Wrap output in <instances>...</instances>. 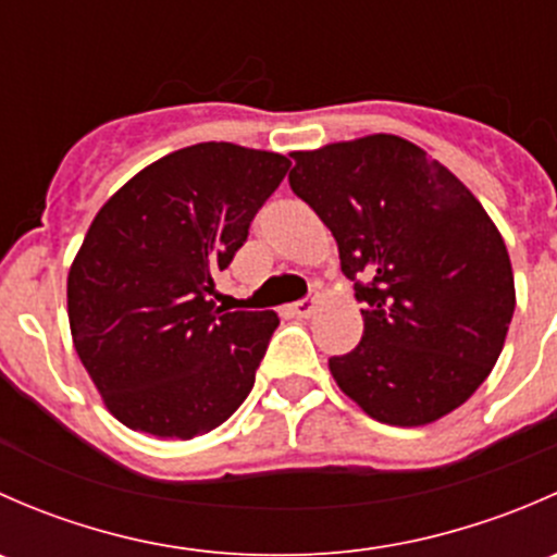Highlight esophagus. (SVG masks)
I'll return each mask as SVG.
<instances>
[{"label": "esophagus", "instance_id": "1", "mask_svg": "<svg viewBox=\"0 0 557 557\" xmlns=\"http://www.w3.org/2000/svg\"><path fill=\"white\" fill-rule=\"evenodd\" d=\"M318 307H320V296L318 294H310V296H307V299L296 301V305L290 307V312H294L296 318H310V314L318 312Z\"/></svg>", "mask_w": 557, "mask_h": 557}]
</instances>
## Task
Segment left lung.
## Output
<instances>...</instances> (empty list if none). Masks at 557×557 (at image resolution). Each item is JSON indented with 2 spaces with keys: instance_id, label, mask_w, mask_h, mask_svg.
I'll use <instances>...</instances> for the list:
<instances>
[{
  "instance_id": "obj_1",
  "label": "left lung",
  "mask_w": 557,
  "mask_h": 557,
  "mask_svg": "<svg viewBox=\"0 0 557 557\" xmlns=\"http://www.w3.org/2000/svg\"><path fill=\"white\" fill-rule=\"evenodd\" d=\"M288 183L331 228L367 305L329 358L345 396L387 425H429L491 374L515 312L507 245L476 196L396 134L290 153Z\"/></svg>"
}]
</instances>
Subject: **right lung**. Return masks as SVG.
I'll list each match as a JSON object with an SVG mask.
<instances>
[{
	"instance_id": "obj_1",
	"label": "right lung",
	"mask_w": 557,
	"mask_h": 557,
	"mask_svg": "<svg viewBox=\"0 0 557 557\" xmlns=\"http://www.w3.org/2000/svg\"><path fill=\"white\" fill-rule=\"evenodd\" d=\"M290 161L232 143L174 150L94 218L66 277L75 350L104 407L156 440H194L237 412L280 325L223 312L215 277Z\"/></svg>"
}]
</instances>
